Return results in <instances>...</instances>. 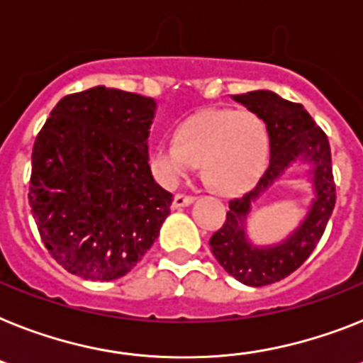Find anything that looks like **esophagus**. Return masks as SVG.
<instances>
[{
  "instance_id": "obj_1",
  "label": "esophagus",
  "mask_w": 363,
  "mask_h": 363,
  "mask_svg": "<svg viewBox=\"0 0 363 363\" xmlns=\"http://www.w3.org/2000/svg\"><path fill=\"white\" fill-rule=\"evenodd\" d=\"M193 202V196H187V194H176L174 196V208H187Z\"/></svg>"
}]
</instances>
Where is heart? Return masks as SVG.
Listing matches in <instances>:
<instances>
[{
    "label": "heart",
    "mask_w": 363,
    "mask_h": 363,
    "mask_svg": "<svg viewBox=\"0 0 363 363\" xmlns=\"http://www.w3.org/2000/svg\"><path fill=\"white\" fill-rule=\"evenodd\" d=\"M267 155V128L256 113L209 107L187 116L176 139L155 143L150 167L160 184L176 187L200 164L206 185L230 196L252 187Z\"/></svg>",
    "instance_id": "b5f03b06"
}]
</instances>
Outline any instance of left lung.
<instances>
[{"label": "left lung", "instance_id": "obj_1", "mask_svg": "<svg viewBox=\"0 0 363 363\" xmlns=\"http://www.w3.org/2000/svg\"><path fill=\"white\" fill-rule=\"evenodd\" d=\"M256 113L269 133V164L248 193L230 200L223 228L211 235L209 247L228 274L245 286H267L289 277L306 262L326 228L336 203L332 176L330 145L325 131L317 128L301 104L284 100L272 91H252L232 96ZM302 164L312 187L307 213L282 242L257 245L247 233L252 206L263 192Z\"/></svg>", "mask_w": 363, "mask_h": 363}]
</instances>
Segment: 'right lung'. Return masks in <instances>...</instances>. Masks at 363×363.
Wrapping results in <instances>:
<instances>
[{
	"instance_id": "add662e5",
	"label": "right lung",
	"mask_w": 363,
	"mask_h": 363,
	"mask_svg": "<svg viewBox=\"0 0 363 363\" xmlns=\"http://www.w3.org/2000/svg\"><path fill=\"white\" fill-rule=\"evenodd\" d=\"M154 98L96 85L65 96L31 155L29 203L57 263L94 282L122 278L170 215L150 170Z\"/></svg>"
}]
</instances>
